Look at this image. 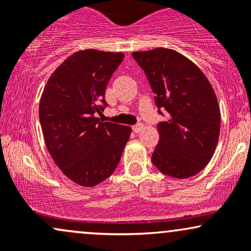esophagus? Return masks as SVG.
I'll return each mask as SVG.
<instances>
[{
    "mask_svg": "<svg viewBox=\"0 0 251 251\" xmlns=\"http://www.w3.org/2000/svg\"><path fill=\"white\" fill-rule=\"evenodd\" d=\"M144 128V125L142 123H138V124H135V125L133 126V131L135 132V133H139L140 131H142V129Z\"/></svg>",
    "mask_w": 251,
    "mask_h": 251,
    "instance_id": "34e87169",
    "label": "esophagus"
}]
</instances>
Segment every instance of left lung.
Wrapping results in <instances>:
<instances>
[{"label": "left lung", "instance_id": "1", "mask_svg": "<svg viewBox=\"0 0 251 251\" xmlns=\"http://www.w3.org/2000/svg\"><path fill=\"white\" fill-rule=\"evenodd\" d=\"M132 56L145 72L159 114V143L152 163L164 175L189 178L201 171L214 155L221 128V113L214 88L194 62L178 51L155 48Z\"/></svg>", "mask_w": 251, "mask_h": 251}]
</instances>
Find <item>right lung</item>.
<instances>
[{
  "label": "right lung",
  "instance_id": "right-lung-1",
  "mask_svg": "<svg viewBox=\"0 0 251 251\" xmlns=\"http://www.w3.org/2000/svg\"><path fill=\"white\" fill-rule=\"evenodd\" d=\"M123 59V53L79 50L43 88L39 117L46 146L62 174L81 186L98 185L113 174L129 139V126L97 118L107 106L106 86Z\"/></svg>",
  "mask_w": 251,
  "mask_h": 251
}]
</instances>
